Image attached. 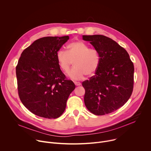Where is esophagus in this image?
I'll return each mask as SVG.
<instances>
[{
	"instance_id": "34e87169",
	"label": "esophagus",
	"mask_w": 151,
	"mask_h": 151,
	"mask_svg": "<svg viewBox=\"0 0 151 151\" xmlns=\"http://www.w3.org/2000/svg\"><path fill=\"white\" fill-rule=\"evenodd\" d=\"M74 83H75L76 86H79V85H81V83L79 82H74Z\"/></svg>"
}]
</instances>
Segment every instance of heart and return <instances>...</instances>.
<instances>
[{
	"mask_svg": "<svg viewBox=\"0 0 151 151\" xmlns=\"http://www.w3.org/2000/svg\"><path fill=\"white\" fill-rule=\"evenodd\" d=\"M60 69L68 72L73 62L74 68L68 73V76L75 80L82 79L85 75L93 76L97 71L100 57L97 50L90 48L82 41H74L67 47V52L60 50L56 54Z\"/></svg>",
	"mask_w": 151,
	"mask_h": 151,
	"instance_id": "1",
	"label": "heart"
}]
</instances>
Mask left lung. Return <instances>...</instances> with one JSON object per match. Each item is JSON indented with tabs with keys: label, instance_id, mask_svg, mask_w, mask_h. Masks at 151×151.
Listing matches in <instances>:
<instances>
[{
	"label": "left lung",
	"instance_id": "left-lung-1",
	"mask_svg": "<svg viewBox=\"0 0 151 151\" xmlns=\"http://www.w3.org/2000/svg\"><path fill=\"white\" fill-rule=\"evenodd\" d=\"M99 53L100 63L95 75L82 82L84 103L96 115L113 112L130 99L133 90L134 65L127 51L103 35H83Z\"/></svg>",
	"mask_w": 151,
	"mask_h": 151
}]
</instances>
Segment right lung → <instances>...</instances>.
<instances>
[{"label":"right lung","mask_w":151,"mask_h":151,"mask_svg":"<svg viewBox=\"0 0 151 151\" xmlns=\"http://www.w3.org/2000/svg\"><path fill=\"white\" fill-rule=\"evenodd\" d=\"M69 36L37 39L21 54L16 67L19 97L33 114L48 119L60 116L65 111L75 85L66 79L56 54Z\"/></svg>","instance_id":"1"}]
</instances>
